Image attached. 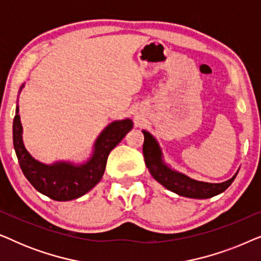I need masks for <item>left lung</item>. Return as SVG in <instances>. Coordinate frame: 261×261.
Here are the masks:
<instances>
[{
    "label": "left lung",
    "mask_w": 261,
    "mask_h": 261,
    "mask_svg": "<svg viewBox=\"0 0 261 261\" xmlns=\"http://www.w3.org/2000/svg\"><path fill=\"white\" fill-rule=\"evenodd\" d=\"M145 140L142 145V152L145 156V164L153 178L159 181L163 187L169 190L176 192L180 196L190 198H209L213 196L219 195L223 192L237 177V174L229 180L223 181V183H204V181H198L191 179L176 171L171 170L163 163L162 151H160L158 142L151 134L144 130Z\"/></svg>",
    "instance_id": "left-lung-1"
}]
</instances>
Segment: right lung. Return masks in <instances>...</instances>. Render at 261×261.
Instances as JSON below:
<instances>
[{
    "instance_id": "1",
    "label": "right lung",
    "mask_w": 261,
    "mask_h": 261,
    "mask_svg": "<svg viewBox=\"0 0 261 261\" xmlns=\"http://www.w3.org/2000/svg\"><path fill=\"white\" fill-rule=\"evenodd\" d=\"M132 128L133 122L129 119L110 123L96 140L94 154L84 165L73 166L67 163L45 165L32 158L24 148L19 107H16L13 122V142L21 170L34 189L55 201H71L87 194L101 180L110 151Z\"/></svg>"
}]
</instances>
